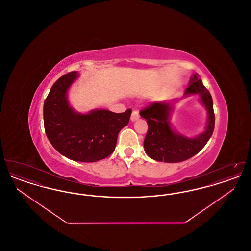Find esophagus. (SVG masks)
<instances>
[{
  "instance_id": "esophagus-1",
  "label": "esophagus",
  "mask_w": 251,
  "mask_h": 251,
  "mask_svg": "<svg viewBox=\"0 0 251 251\" xmlns=\"http://www.w3.org/2000/svg\"><path fill=\"white\" fill-rule=\"evenodd\" d=\"M138 119H139V113L136 110H133L132 113H131V121H134V120H138Z\"/></svg>"
}]
</instances>
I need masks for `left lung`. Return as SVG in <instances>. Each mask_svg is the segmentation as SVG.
<instances>
[{
    "instance_id": "obj_1",
    "label": "left lung",
    "mask_w": 251,
    "mask_h": 251,
    "mask_svg": "<svg viewBox=\"0 0 251 251\" xmlns=\"http://www.w3.org/2000/svg\"><path fill=\"white\" fill-rule=\"evenodd\" d=\"M200 94L207 109L209 118L206 131L196 138H186L171 130L168 116L171 104L167 102H151L140 110V116L147 120L148 131L144 148L151 159L166 163H179L199 153L211 138L215 129V113L213 99L203 85L198 73L191 78L185 89V95Z\"/></svg>"
}]
</instances>
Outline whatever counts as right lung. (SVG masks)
Returning a JSON list of instances; mask_svg holds the SVG:
<instances>
[{"label": "right lung", "mask_w": 251, "mask_h": 251, "mask_svg": "<svg viewBox=\"0 0 251 251\" xmlns=\"http://www.w3.org/2000/svg\"><path fill=\"white\" fill-rule=\"evenodd\" d=\"M76 77V72H69L51 86L43 106L45 132L62 155L78 162H97L115 151L119 132L128 124L131 109L124 113H75L69 105L67 90Z\"/></svg>", "instance_id": "obj_1"}]
</instances>
